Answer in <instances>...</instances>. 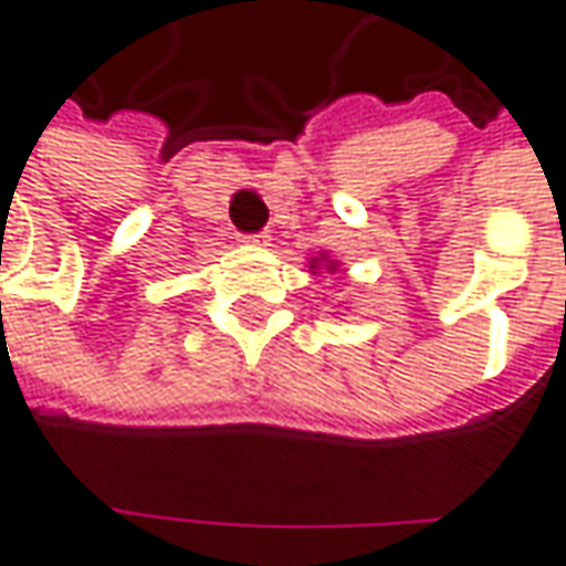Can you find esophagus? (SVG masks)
<instances>
[{
  "instance_id": "34e87169",
  "label": "esophagus",
  "mask_w": 566,
  "mask_h": 566,
  "mask_svg": "<svg viewBox=\"0 0 566 566\" xmlns=\"http://www.w3.org/2000/svg\"><path fill=\"white\" fill-rule=\"evenodd\" d=\"M249 245H271V235L268 232H258V235H245Z\"/></svg>"
}]
</instances>
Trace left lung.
<instances>
[{
    "label": "left lung",
    "mask_w": 566,
    "mask_h": 566,
    "mask_svg": "<svg viewBox=\"0 0 566 566\" xmlns=\"http://www.w3.org/2000/svg\"><path fill=\"white\" fill-rule=\"evenodd\" d=\"M308 268H312V273H334L339 271V261L337 258H331L327 251H321V254H315V258H308Z\"/></svg>",
    "instance_id": "8db88e82"
}]
</instances>
